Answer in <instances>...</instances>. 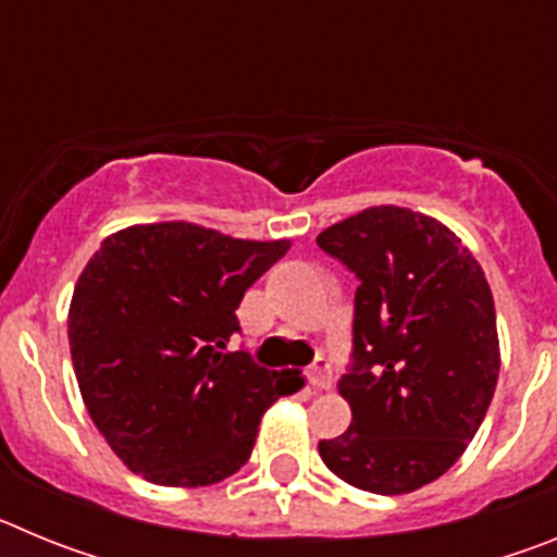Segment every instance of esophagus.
I'll return each mask as SVG.
<instances>
[{
	"instance_id": "esophagus-1",
	"label": "esophagus",
	"mask_w": 557,
	"mask_h": 557,
	"mask_svg": "<svg viewBox=\"0 0 557 557\" xmlns=\"http://www.w3.org/2000/svg\"><path fill=\"white\" fill-rule=\"evenodd\" d=\"M309 382H312L314 387H321V391L332 387V368H329L326 359H318V362L309 368Z\"/></svg>"
}]
</instances>
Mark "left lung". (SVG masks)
<instances>
[{
    "mask_svg": "<svg viewBox=\"0 0 557 557\" xmlns=\"http://www.w3.org/2000/svg\"><path fill=\"white\" fill-rule=\"evenodd\" d=\"M318 245L359 278L354 362L337 382L351 426L318 451L354 488L410 494L460 460L494 398L488 278L455 231L405 206H371Z\"/></svg>",
    "mask_w": 557,
    "mask_h": 557,
    "instance_id": "8db88e82",
    "label": "left lung"
}]
</instances>
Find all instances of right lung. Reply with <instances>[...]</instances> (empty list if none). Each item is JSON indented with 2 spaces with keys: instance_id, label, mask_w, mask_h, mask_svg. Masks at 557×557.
<instances>
[{
  "instance_id": "right-lung-1",
  "label": "right lung",
  "mask_w": 557,
  "mask_h": 557,
  "mask_svg": "<svg viewBox=\"0 0 557 557\" xmlns=\"http://www.w3.org/2000/svg\"><path fill=\"white\" fill-rule=\"evenodd\" d=\"M289 239H234L184 223L106 236L69 304V348L83 405L133 474L200 488L248 462L264 410L287 385L245 351V289Z\"/></svg>"
}]
</instances>
